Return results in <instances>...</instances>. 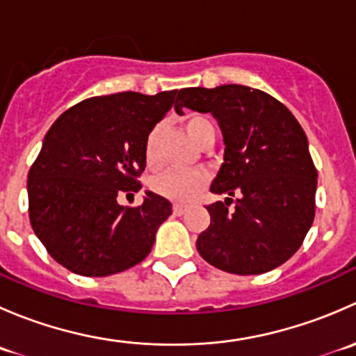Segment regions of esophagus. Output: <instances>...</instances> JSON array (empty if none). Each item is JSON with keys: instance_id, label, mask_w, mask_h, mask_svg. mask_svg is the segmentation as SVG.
Listing matches in <instances>:
<instances>
[{"instance_id": "34e87169", "label": "esophagus", "mask_w": 356, "mask_h": 356, "mask_svg": "<svg viewBox=\"0 0 356 356\" xmlns=\"http://www.w3.org/2000/svg\"><path fill=\"white\" fill-rule=\"evenodd\" d=\"M172 210H174L175 215H182L186 210H188V204H184V203H174V207H172Z\"/></svg>"}]
</instances>
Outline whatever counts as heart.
Masks as SVG:
<instances>
[{
  "mask_svg": "<svg viewBox=\"0 0 356 356\" xmlns=\"http://www.w3.org/2000/svg\"><path fill=\"white\" fill-rule=\"evenodd\" d=\"M182 127H184L186 134L201 146L208 138L215 136L213 125L207 117L198 113H189L182 118ZM143 155L145 161L149 168L156 170L163 163V156H161V146H160V127H153L148 132L145 139V148H143ZM208 175L203 170H168L161 174L160 177L155 179L153 182V189L158 195L165 196L168 200L174 201H189L195 198L201 189L207 186Z\"/></svg>",
  "mask_w": 356,
  "mask_h": 356,
  "instance_id": "heart-1",
  "label": "heart"
}]
</instances>
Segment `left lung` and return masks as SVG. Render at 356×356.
Returning a JSON list of instances; mask_svg holds the SVG:
<instances>
[{"label": "left lung", "mask_w": 356, "mask_h": 356, "mask_svg": "<svg viewBox=\"0 0 356 356\" xmlns=\"http://www.w3.org/2000/svg\"><path fill=\"white\" fill-rule=\"evenodd\" d=\"M184 106L218 120L225 152L210 191L231 196L207 207L211 220L198 236V253L239 275L282 265L315 217L317 168L301 125L274 96L239 84L181 89L175 111Z\"/></svg>", "instance_id": "1"}]
</instances>
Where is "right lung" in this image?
Segmentation results:
<instances>
[{"label":"right lung","instance_id":"obj_1","mask_svg":"<svg viewBox=\"0 0 356 356\" xmlns=\"http://www.w3.org/2000/svg\"><path fill=\"white\" fill-rule=\"evenodd\" d=\"M175 95L96 96L63 111L46 132L29 170V218L46 251L74 274H118L152 251L172 203L148 191L139 207H120L117 196L141 189L145 139Z\"/></svg>","mask_w":356,"mask_h":356}]
</instances>
